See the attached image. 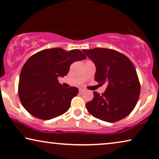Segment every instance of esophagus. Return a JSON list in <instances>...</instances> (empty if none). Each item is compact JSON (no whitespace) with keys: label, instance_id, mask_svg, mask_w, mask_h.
I'll return each instance as SVG.
<instances>
[{"label":"esophagus","instance_id":"obj_1","mask_svg":"<svg viewBox=\"0 0 159 159\" xmlns=\"http://www.w3.org/2000/svg\"><path fill=\"white\" fill-rule=\"evenodd\" d=\"M85 91V89H79V92L81 93H83V92H84Z\"/></svg>","mask_w":159,"mask_h":159}]
</instances>
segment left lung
Instances as JSON below:
<instances>
[{"mask_svg": "<svg viewBox=\"0 0 159 159\" xmlns=\"http://www.w3.org/2000/svg\"><path fill=\"white\" fill-rule=\"evenodd\" d=\"M94 63L96 81L106 84L102 95L93 91L86 109L93 117L115 122L130 114L139 98L140 86L137 72L128 57L117 51L105 48L83 50Z\"/></svg>", "mask_w": 159, "mask_h": 159, "instance_id": "8db88e82", "label": "left lung"}]
</instances>
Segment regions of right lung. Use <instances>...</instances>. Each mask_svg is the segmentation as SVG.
Wrapping results in <instances>:
<instances>
[{"instance_id": "obj_1", "label": "right lung", "mask_w": 159, "mask_h": 159, "mask_svg": "<svg viewBox=\"0 0 159 159\" xmlns=\"http://www.w3.org/2000/svg\"><path fill=\"white\" fill-rule=\"evenodd\" d=\"M79 50L47 49L29 58L21 69L19 97L29 113L49 120L66 113L79 93L76 87L66 89L57 78L68 74L73 62L86 59Z\"/></svg>"}]
</instances>
